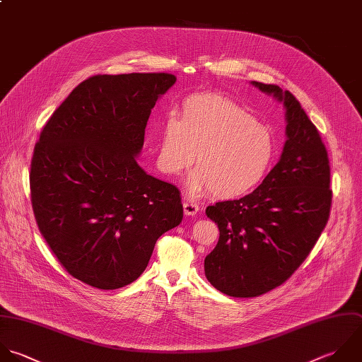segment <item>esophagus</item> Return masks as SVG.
<instances>
[{
  "instance_id": "1",
  "label": "esophagus",
  "mask_w": 362,
  "mask_h": 362,
  "mask_svg": "<svg viewBox=\"0 0 362 362\" xmlns=\"http://www.w3.org/2000/svg\"><path fill=\"white\" fill-rule=\"evenodd\" d=\"M183 211L186 216H196L199 211V204L192 200H187L183 203Z\"/></svg>"
}]
</instances>
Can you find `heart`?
Instances as JSON below:
<instances>
[{
  "label": "heart",
  "mask_w": 362,
  "mask_h": 362,
  "mask_svg": "<svg viewBox=\"0 0 362 362\" xmlns=\"http://www.w3.org/2000/svg\"><path fill=\"white\" fill-rule=\"evenodd\" d=\"M275 151V136L267 124L228 97L202 93L183 101L180 118L172 114L165 119L158 165L163 173L176 176L193 165L196 155L189 190L235 199L264 180Z\"/></svg>",
  "instance_id": "b5f03b06"
}]
</instances>
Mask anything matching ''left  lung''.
Returning <instances> with one entry per match:
<instances>
[{
    "label": "left lung",
    "mask_w": 362,
    "mask_h": 362,
    "mask_svg": "<svg viewBox=\"0 0 362 362\" xmlns=\"http://www.w3.org/2000/svg\"><path fill=\"white\" fill-rule=\"evenodd\" d=\"M251 84L284 104L286 142L252 193L206 209L220 238L204 259V274L233 298H255L288 281L317 243L332 206L330 163L317 128L288 90Z\"/></svg>",
    "instance_id": "1"
}]
</instances>
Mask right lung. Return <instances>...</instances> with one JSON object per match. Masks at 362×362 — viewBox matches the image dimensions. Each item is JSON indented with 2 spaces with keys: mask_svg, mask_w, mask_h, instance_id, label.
I'll return each instance as SVG.
<instances>
[{
  "mask_svg": "<svg viewBox=\"0 0 362 362\" xmlns=\"http://www.w3.org/2000/svg\"><path fill=\"white\" fill-rule=\"evenodd\" d=\"M175 83L169 73L93 76L35 145L29 185L39 231L63 268L93 288L136 281L156 240L183 218L177 187L135 159L152 108Z\"/></svg>",
  "mask_w": 362,
  "mask_h": 362,
  "instance_id": "obj_1",
  "label": "right lung"
}]
</instances>
